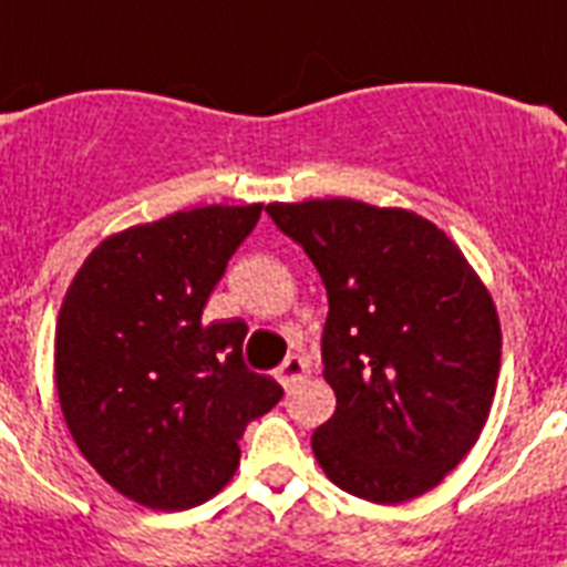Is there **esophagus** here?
<instances>
[{
	"mask_svg": "<svg viewBox=\"0 0 567 567\" xmlns=\"http://www.w3.org/2000/svg\"><path fill=\"white\" fill-rule=\"evenodd\" d=\"M310 373V362L303 357H287V362L278 368V382L284 388H292L295 382H301Z\"/></svg>",
	"mask_w": 567,
	"mask_h": 567,
	"instance_id": "esophagus-1",
	"label": "esophagus"
}]
</instances>
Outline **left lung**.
I'll use <instances>...</instances> for the list:
<instances>
[{"instance_id":"8db88e82","label":"left lung","mask_w":567,"mask_h":567,"mask_svg":"<svg viewBox=\"0 0 567 567\" xmlns=\"http://www.w3.org/2000/svg\"><path fill=\"white\" fill-rule=\"evenodd\" d=\"M266 214L324 280V379L312 434L327 478L373 504L429 493L481 437L502 368L495 303L455 243L405 208L272 203Z\"/></svg>"}]
</instances>
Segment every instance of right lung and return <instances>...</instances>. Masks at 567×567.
Instances as JSON below:
<instances>
[{
  "mask_svg": "<svg viewBox=\"0 0 567 567\" xmlns=\"http://www.w3.org/2000/svg\"><path fill=\"white\" fill-rule=\"evenodd\" d=\"M264 205H205L112 234L65 292L60 409L95 472L130 502L188 509L240 466L246 425L284 388L243 362L240 318L203 310Z\"/></svg>",
  "mask_w": 567,
  "mask_h": 567,
  "instance_id": "right-lung-1",
  "label": "right lung"
}]
</instances>
